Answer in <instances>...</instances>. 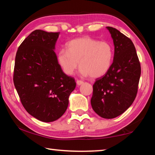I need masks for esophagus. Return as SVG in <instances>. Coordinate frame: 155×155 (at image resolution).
I'll return each instance as SVG.
<instances>
[{
  "instance_id": "34e87169",
  "label": "esophagus",
  "mask_w": 155,
  "mask_h": 155,
  "mask_svg": "<svg viewBox=\"0 0 155 155\" xmlns=\"http://www.w3.org/2000/svg\"><path fill=\"white\" fill-rule=\"evenodd\" d=\"M83 83V81H81V80H77V84L78 85H82Z\"/></svg>"
}]
</instances>
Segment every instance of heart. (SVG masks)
Instances as JSON below:
<instances>
[{"label": "heart", "instance_id": "heart-1", "mask_svg": "<svg viewBox=\"0 0 155 155\" xmlns=\"http://www.w3.org/2000/svg\"><path fill=\"white\" fill-rule=\"evenodd\" d=\"M114 55V48L108 41L84 37L70 41L67 50H60L57 61L65 74L72 75L79 62L81 74L96 78L109 71Z\"/></svg>", "mask_w": 155, "mask_h": 155}]
</instances>
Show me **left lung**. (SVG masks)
<instances>
[{
	"label": "left lung",
	"mask_w": 155,
	"mask_h": 155,
	"mask_svg": "<svg viewBox=\"0 0 155 155\" xmlns=\"http://www.w3.org/2000/svg\"><path fill=\"white\" fill-rule=\"evenodd\" d=\"M107 28L114 40V61L107 74L96 79L91 104L100 116L111 119L123 114L135 101L141 65L130 39L116 28Z\"/></svg>",
	"instance_id": "8db88e82"
}]
</instances>
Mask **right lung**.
I'll return each instance as SVG.
<instances>
[{
  "label": "right lung",
  "instance_id": "add662e5",
  "mask_svg": "<svg viewBox=\"0 0 155 155\" xmlns=\"http://www.w3.org/2000/svg\"><path fill=\"white\" fill-rule=\"evenodd\" d=\"M59 33L33 31L18 47L15 59L13 80L21 103L44 122L62 116L76 87L75 79L63 72L54 52Z\"/></svg>",
  "mask_w": 155,
  "mask_h": 155
}]
</instances>
